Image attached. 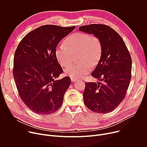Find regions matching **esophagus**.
<instances>
[{
    "label": "esophagus",
    "instance_id": "34e87169",
    "mask_svg": "<svg viewBox=\"0 0 147 147\" xmlns=\"http://www.w3.org/2000/svg\"><path fill=\"white\" fill-rule=\"evenodd\" d=\"M77 80V79H75V78H71V81H72V82H75V81H76Z\"/></svg>",
    "mask_w": 147,
    "mask_h": 147
}]
</instances>
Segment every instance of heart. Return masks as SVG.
Here are the masks:
<instances>
[{
    "mask_svg": "<svg viewBox=\"0 0 147 147\" xmlns=\"http://www.w3.org/2000/svg\"><path fill=\"white\" fill-rule=\"evenodd\" d=\"M65 43L59 44L55 55L63 66L69 65L73 55L79 53L78 63L71 64L65 69V73L71 78H79L88 74L92 64L96 65L102 55V45L99 38L85 32H76L68 36Z\"/></svg>",
    "mask_w": 147,
    "mask_h": 147,
    "instance_id": "1",
    "label": "heart"
}]
</instances>
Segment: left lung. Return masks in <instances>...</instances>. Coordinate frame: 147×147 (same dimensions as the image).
<instances>
[{
	"label": "left lung",
	"instance_id": "8db88e82",
	"mask_svg": "<svg viewBox=\"0 0 147 147\" xmlns=\"http://www.w3.org/2000/svg\"><path fill=\"white\" fill-rule=\"evenodd\" d=\"M93 34L102 45V55L91 76L98 83L87 82L83 93L86 106L92 112L107 113L115 109L125 98L131 78L132 60L124 40L113 28L93 24L79 27Z\"/></svg>",
	"mask_w": 147,
	"mask_h": 147
}]
</instances>
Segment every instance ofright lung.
<instances>
[{"mask_svg":"<svg viewBox=\"0 0 147 147\" xmlns=\"http://www.w3.org/2000/svg\"><path fill=\"white\" fill-rule=\"evenodd\" d=\"M75 26H42L27 34L14 56L13 74L20 98L38 115H49L61 106L70 78L56 80L63 72L55 51L60 41Z\"/></svg>","mask_w":147,"mask_h":147,"instance_id":"add662e5","label":"right lung"}]
</instances>
